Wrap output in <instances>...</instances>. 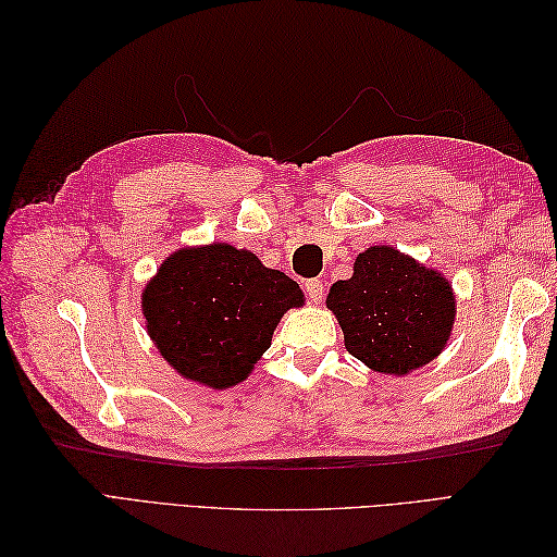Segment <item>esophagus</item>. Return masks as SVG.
Instances as JSON below:
<instances>
[{
  "label": "esophagus",
  "instance_id": "esophagus-1",
  "mask_svg": "<svg viewBox=\"0 0 557 557\" xmlns=\"http://www.w3.org/2000/svg\"><path fill=\"white\" fill-rule=\"evenodd\" d=\"M305 293H307V297H309L311 301H320V299H323V295H325L323 281H318V278H309V281L305 283Z\"/></svg>",
  "mask_w": 557,
  "mask_h": 557
}]
</instances>
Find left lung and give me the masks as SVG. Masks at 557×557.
I'll list each match as a JSON object with an SVG mask.
<instances>
[{"instance_id":"1","label":"left lung","mask_w":557,"mask_h":557,"mask_svg":"<svg viewBox=\"0 0 557 557\" xmlns=\"http://www.w3.org/2000/svg\"><path fill=\"white\" fill-rule=\"evenodd\" d=\"M327 307L350 356L397 376L440 356L455 318L448 281L391 246L360 252L352 276L330 288Z\"/></svg>"}]
</instances>
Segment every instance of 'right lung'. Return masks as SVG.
Instances as JSON below:
<instances>
[{
    "instance_id": "1",
    "label": "right lung",
    "mask_w": 557,
    "mask_h": 557,
    "mask_svg": "<svg viewBox=\"0 0 557 557\" xmlns=\"http://www.w3.org/2000/svg\"><path fill=\"white\" fill-rule=\"evenodd\" d=\"M301 297L290 276L252 252L211 244L166 258L141 305L150 339L181 376L230 387L250 374Z\"/></svg>"
}]
</instances>
